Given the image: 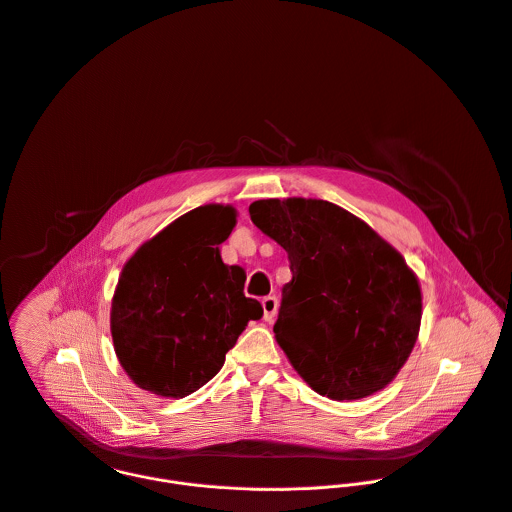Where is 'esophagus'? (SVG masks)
I'll use <instances>...</instances> for the list:
<instances>
[{
    "label": "esophagus",
    "instance_id": "obj_1",
    "mask_svg": "<svg viewBox=\"0 0 512 512\" xmlns=\"http://www.w3.org/2000/svg\"><path fill=\"white\" fill-rule=\"evenodd\" d=\"M261 307H263V319H265V321H273V317H275V313H277V297H273V295L263 297Z\"/></svg>",
    "mask_w": 512,
    "mask_h": 512
}]
</instances>
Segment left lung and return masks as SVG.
<instances>
[{"mask_svg":"<svg viewBox=\"0 0 512 512\" xmlns=\"http://www.w3.org/2000/svg\"><path fill=\"white\" fill-rule=\"evenodd\" d=\"M251 221L289 255L275 339L299 377L333 401L383 391L407 363L423 295L405 257L323 199H259Z\"/></svg>","mask_w":512,"mask_h":512,"instance_id":"8db88e82","label":"left lung"}]
</instances>
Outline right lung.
I'll return each instance as SVG.
<instances>
[{
    "instance_id": "right-lung-1",
    "label": "right lung",
    "mask_w": 512,
    "mask_h": 512,
    "mask_svg": "<svg viewBox=\"0 0 512 512\" xmlns=\"http://www.w3.org/2000/svg\"><path fill=\"white\" fill-rule=\"evenodd\" d=\"M237 225L233 205L209 203L147 239L121 269L109 313L127 377L157 397L183 399L223 367L261 303L245 297V271L221 261Z\"/></svg>"
}]
</instances>
